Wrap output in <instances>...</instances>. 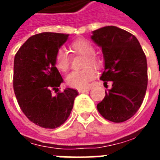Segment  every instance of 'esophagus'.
Wrapping results in <instances>:
<instances>
[{
	"instance_id": "obj_1",
	"label": "esophagus",
	"mask_w": 160,
	"mask_h": 160,
	"mask_svg": "<svg viewBox=\"0 0 160 160\" xmlns=\"http://www.w3.org/2000/svg\"><path fill=\"white\" fill-rule=\"evenodd\" d=\"M88 91H90L89 88H80V89H78V92H80V93H82V92H87Z\"/></svg>"
}]
</instances>
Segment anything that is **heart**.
I'll return each mask as SVG.
<instances>
[{"mask_svg":"<svg viewBox=\"0 0 160 160\" xmlns=\"http://www.w3.org/2000/svg\"><path fill=\"white\" fill-rule=\"evenodd\" d=\"M70 49L73 52L81 54L86 56L85 66H92L98 68L99 66V60L94 56V48L88 40L78 39L70 45ZM55 65L62 72H66L70 65L69 56L62 49L56 52L55 57ZM95 77V71L92 67H87L81 70L73 71L67 76L66 83L68 86L74 88H84L88 86L91 80Z\"/></svg>","mask_w":160,"mask_h":160,"instance_id":"obj_1","label":"heart"}]
</instances>
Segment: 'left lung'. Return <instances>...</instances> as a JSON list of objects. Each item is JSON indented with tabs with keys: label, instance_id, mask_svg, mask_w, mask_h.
Masks as SVG:
<instances>
[{
	"label": "left lung",
	"instance_id": "1",
	"mask_svg": "<svg viewBox=\"0 0 160 160\" xmlns=\"http://www.w3.org/2000/svg\"><path fill=\"white\" fill-rule=\"evenodd\" d=\"M102 48L104 60L100 80L105 91L97 109L101 116L113 122H122L141 107L148 87L147 58L135 37L117 26H108L92 32L91 37Z\"/></svg>",
	"mask_w": 160,
	"mask_h": 160
}]
</instances>
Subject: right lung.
Masks as SVG:
<instances>
[{"mask_svg": "<svg viewBox=\"0 0 160 160\" xmlns=\"http://www.w3.org/2000/svg\"><path fill=\"white\" fill-rule=\"evenodd\" d=\"M68 34L42 32L33 35L16 53L13 63V90L19 107L33 123L56 128L69 117L78 92H59L63 80L55 57ZM57 94L53 96L51 92Z\"/></svg>", "mask_w": 160, "mask_h": 160, "instance_id": "1", "label": "right lung"}]
</instances>
